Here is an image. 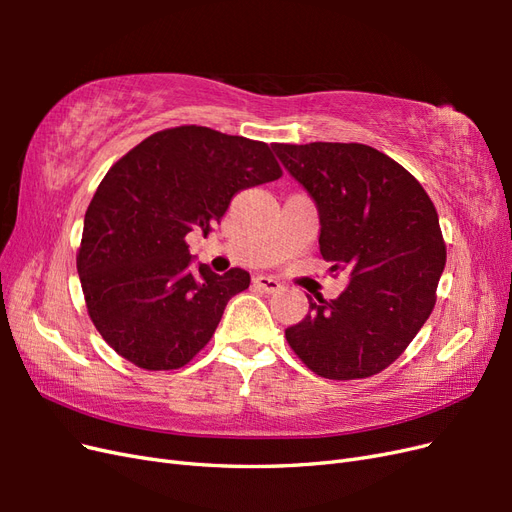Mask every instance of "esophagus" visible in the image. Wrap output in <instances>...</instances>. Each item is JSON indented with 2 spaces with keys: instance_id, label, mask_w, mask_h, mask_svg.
Returning a JSON list of instances; mask_svg holds the SVG:
<instances>
[{
  "instance_id": "obj_1",
  "label": "esophagus",
  "mask_w": 512,
  "mask_h": 512,
  "mask_svg": "<svg viewBox=\"0 0 512 512\" xmlns=\"http://www.w3.org/2000/svg\"><path fill=\"white\" fill-rule=\"evenodd\" d=\"M254 286L258 288V290H262V292H277L282 288V284H280V280H275V277H269V275H258V277H254Z\"/></svg>"
}]
</instances>
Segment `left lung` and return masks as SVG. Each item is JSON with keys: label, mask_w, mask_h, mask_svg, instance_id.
<instances>
[{"label": "left lung", "mask_w": 512, "mask_h": 512, "mask_svg": "<svg viewBox=\"0 0 512 512\" xmlns=\"http://www.w3.org/2000/svg\"><path fill=\"white\" fill-rule=\"evenodd\" d=\"M314 198L320 254L348 271L337 299L307 297L309 314L286 329L294 354L329 380L380 374L421 331L436 305L446 245L431 198L408 170L361 143L271 145Z\"/></svg>", "instance_id": "left-lung-1"}]
</instances>
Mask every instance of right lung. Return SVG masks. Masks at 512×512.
I'll use <instances>...</instances> for the list:
<instances>
[{
    "label": "right lung",
    "mask_w": 512,
    "mask_h": 512,
    "mask_svg": "<svg viewBox=\"0 0 512 512\" xmlns=\"http://www.w3.org/2000/svg\"><path fill=\"white\" fill-rule=\"evenodd\" d=\"M280 177L267 143L203 126L151 134L115 162L87 207L76 254L104 342L141 369L188 365L250 273L194 267L185 237H207L232 196Z\"/></svg>",
    "instance_id": "obj_1"
}]
</instances>
